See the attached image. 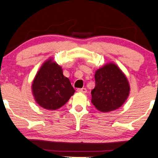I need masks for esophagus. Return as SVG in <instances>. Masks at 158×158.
<instances>
[{"mask_svg":"<svg viewBox=\"0 0 158 158\" xmlns=\"http://www.w3.org/2000/svg\"><path fill=\"white\" fill-rule=\"evenodd\" d=\"M77 92H79V93H87V89L86 88H79L77 89Z\"/></svg>","mask_w":158,"mask_h":158,"instance_id":"1","label":"esophagus"}]
</instances>
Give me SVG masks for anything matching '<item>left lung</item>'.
<instances>
[{"mask_svg": "<svg viewBox=\"0 0 158 158\" xmlns=\"http://www.w3.org/2000/svg\"><path fill=\"white\" fill-rule=\"evenodd\" d=\"M95 79L91 102L98 110L103 112L116 110L125 102L130 93V85L117 65L109 63L98 69Z\"/></svg>", "mask_w": 158, "mask_h": 158, "instance_id": "8db88e82", "label": "left lung"}]
</instances>
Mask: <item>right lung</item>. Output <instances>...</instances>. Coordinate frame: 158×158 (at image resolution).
I'll use <instances>...</instances> for the list:
<instances>
[{"label":"right lung","mask_w":158,"mask_h":158,"mask_svg":"<svg viewBox=\"0 0 158 158\" xmlns=\"http://www.w3.org/2000/svg\"><path fill=\"white\" fill-rule=\"evenodd\" d=\"M74 89L60 65L49 59L43 63L32 84V93L40 106L56 110L67 103Z\"/></svg>","instance_id":"right-lung-1"}]
</instances>
